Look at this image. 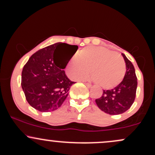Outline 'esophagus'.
<instances>
[{"label": "esophagus", "instance_id": "1", "mask_svg": "<svg viewBox=\"0 0 155 155\" xmlns=\"http://www.w3.org/2000/svg\"><path fill=\"white\" fill-rule=\"evenodd\" d=\"M84 84H86V85H87V87H92V84H90V83H87V82H85Z\"/></svg>", "mask_w": 155, "mask_h": 155}]
</instances>
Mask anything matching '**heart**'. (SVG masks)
Listing matches in <instances>:
<instances>
[{
    "mask_svg": "<svg viewBox=\"0 0 155 155\" xmlns=\"http://www.w3.org/2000/svg\"><path fill=\"white\" fill-rule=\"evenodd\" d=\"M91 76L98 86L104 89L117 87L123 79L125 63L120 54L104 47L83 48L67 64V72L73 79H84Z\"/></svg>",
    "mask_w": 155,
    "mask_h": 155,
    "instance_id": "heart-1",
    "label": "heart"
}]
</instances>
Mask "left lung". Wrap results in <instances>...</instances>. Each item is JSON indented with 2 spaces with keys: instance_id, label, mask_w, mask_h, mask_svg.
Returning <instances> with one entry per match:
<instances>
[{
  "instance_id": "left-lung-1",
  "label": "left lung",
  "mask_w": 155,
  "mask_h": 155,
  "mask_svg": "<svg viewBox=\"0 0 155 155\" xmlns=\"http://www.w3.org/2000/svg\"><path fill=\"white\" fill-rule=\"evenodd\" d=\"M126 65V73L121 83L111 90H104L95 103L101 111L111 115L120 114L131 107L136 98L137 77L133 65L122 54Z\"/></svg>"
}]
</instances>
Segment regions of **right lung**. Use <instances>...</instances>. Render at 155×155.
<instances>
[{"instance_id": "1", "label": "right lung", "mask_w": 155, "mask_h": 155, "mask_svg": "<svg viewBox=\"0 0 155 155\" xmlns=\"http://www.w3.org/2000/svg\"><path fill=\"white\" fill-rule=\"evenodd\" d=\"M78 46L58 42L34 53L24 65L22 87L26 100L39 111L58 109L68 95L73 84L64 69Z\"/></svg>"}]
</instances>
